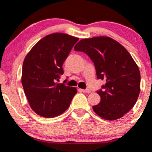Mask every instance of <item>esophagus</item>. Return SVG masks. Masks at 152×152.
Listing matches in <instances>:
<instances>
[{
	"mask_svg": "<svg viewBox=\"0 0 152 152\" xmlns=\"http://www.w3.org/2000/svg\"><path fill=\"white\" fill-rule=\"evenodd\" d=\"M79 91L81 92L86 93V94H89V93H91V91L89 89H79Z\"/></svg>",
	"mask_w": 152,
	"mask_h": 152,
	"instance_id": "obj_1",
	"label": "esophagus"
}]
</instances>
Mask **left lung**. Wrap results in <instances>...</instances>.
Masks as SVG:
<instances>
[{
  "label": "left lung",
  "mask_w": 152,
  "mask_h": 152,
  "mask_svg": "<svg viewBox=\"0 0 152 152\" xmlns=\"http://www.w3.org/2000/svg\"><path fill=\"white\" fill-rule=\"evenodd\" d=\"M94 62L97 79L106 81L97 93L101 102L93 110L106 120H115L132 110L140 91V73L129 52L108 37L82 39L74 47Z\"/></svg>",
  "instance_id": "left-lung-1"
}]
</instances>
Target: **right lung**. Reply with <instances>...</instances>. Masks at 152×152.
Listing matches in <instances>:
<instances>
[{"mask_svg":"<svg viewBox=\"0 0 152 152\" xmlns=\"http://www.w3.org/2000/svg\"><path fill=\"white\" fill-rule=\"evenodd\" d=\"M78 40L65 33L50 34L40 40L25 57L21 81L29 105L38 115H61L77 94L75 87L57 81L64 73V61Z\"/></svg>","mask_w":152,"mask_h":152,"instance_id":"add662e5","label":"right lung"}]
</instances>
